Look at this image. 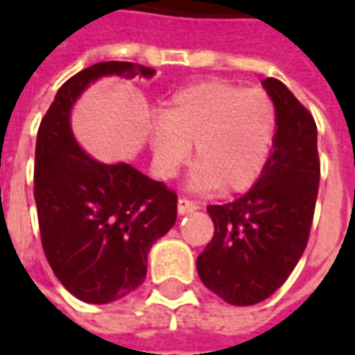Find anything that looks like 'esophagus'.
Wrapping results in <instances>:
<instances>
[{
	"mask_svg": "<svg viewBox=\"0 0 355 355\" xmlns=\"http://www.w3.org/2000/svg\"><path fill=\"white\" fill-rule=\"evenodd\" d=\"M177 207H178V213H180V215H186V213H193V211H198V209H200V203L182 196V198H178Z\"/></svg>",
	"mask_w": 355,
	"mask_h": 355,
	"instance_id": "1",
	"label": "esophagus"
}]
</instances>
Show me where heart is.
I'll return each mask as SVG.
<instances>
[{"label": "heart", "mask_w": 355, "mask_h": 355, "mask_svg": "<svg viewBox=\"0 0 355 355\" xmlns=\"http://www.w3.org/2000/svg\"><path fill=\"white\" fill-rule=\"evenodd\" d=\"M150 144L159 175L171 178L190 157L198 167L192 186L243 190L261 177L277 131L274 98L261 87L228 81H201L171 96Z\"/></svg>", "instance_id": "b5f03b06"}]
</instances>
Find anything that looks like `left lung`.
Returning <instances> with one entry per match:
<instances>
[{
	"instance_id": "obj_1",
	"label": "left lung",
	"mask_w": 355,
	"mask_h": 355,
	"mask_svg": "<svg viewBox=\"0 0 355 355\" xmlns=\"http://www.w3.org/2000/svg\"><path fill=\"white\" fill-rule=\"evenodd\" d=\"M262 85L277 108L274 152L245 196L209 205L215 236L198 257L203 285L234 306L261 302L289 277L310 238L320 188L312 114L279 80Z\"/></svg>"
}]
</instances>
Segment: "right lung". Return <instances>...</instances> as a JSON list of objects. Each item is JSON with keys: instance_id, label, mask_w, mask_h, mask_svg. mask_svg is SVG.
I'll return each instance as SVG.
<instances>
[{"instance_id": "1", "label": "right lung", "mask_w": 355, "mask_h": 355, "mask_svg": "<svg viewBox=\"0 0 355 355\" xmlns=\"http://www.w3.org/2000/svg\"><path fill=\"white\" fill-rule=\"evenodd\" d=\"M102 76H154L135 62H98L62 87L35 142L34 198L43 253L66 289L108 304L142 285L148 253L177 220V193L129 163L94 162L73 139L70 110Z\"/></svg>"}]
</instances>
